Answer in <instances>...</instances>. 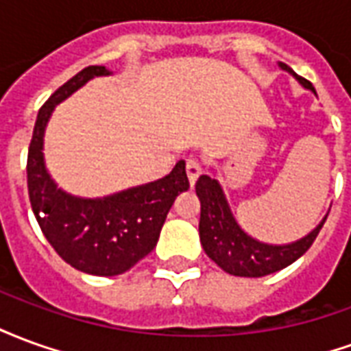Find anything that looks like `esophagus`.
<instances>
[{
    "label": "esophagus",
    "mask_w": 351,
    "mask_h": 351,
    "mask_svg": "<svg viewBox=\"0 0 351 351\" xmlns=\"http://www.w3.org/2000/svg\"><path fill=\"white\" fill-rule=\"evenodd\" d=\"M186 173H188L190 184L193 186V184L197 182V178L201 176V173H203V165H201L197 160H188V163H186Z\"/></svg>",
    "instance_id": "34e87169"
}]
</instances>
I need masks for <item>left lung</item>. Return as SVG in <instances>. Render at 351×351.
<instances>
[{
	"label": "left lung",
	"mask_w": 351,
	"mask_h": 351,
	"mask_svg": "<svg viewBox=\"0 0 351 351\" xmlns=\"http://www.w3.org/2000/svg\"><path fill=\"white\" fill-rule=\"evenodd\" d=\"M280 67L291 73L302 86L316 93L308 80L297 77L291 67H287L286 64H280ZM195 191L201 201V218H199L201 244L205 248L206 256L213 259L214 263L235 276L259 278V276H267V274L286 269L287 265L297 261L308 250L327 220L324 218V221L312 233L297 243L284 244V246L265 244L246 235L243 229L239 228L228 205V199L223 195L216 178L201 175L195 184Z\"/></svg>",
	"instance_id": "obj_1"
}]
</instances>
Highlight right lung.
<instances>
[{
	"label": "right lung",
	"instance_id": "1",
	"mask_svg": "<svg viewBox=\"0 0 351 351\" xmlns=\"http://www.w3.org/2000/svg\"><path fill=\"white\" fill-rule=\"evenodd\" d=\"M99 75H108L103 65L84 67L41 107L27 150V193L43 235L65 263L95 276H116L156 248L169 208L190 180L186 163L178 161L160 180L110 197L80 199L58 190L43 161L45 128L60 101Z\"/></svg>",
	"mask_w": 351,
	"mask_h": 351
}]
</instances>
